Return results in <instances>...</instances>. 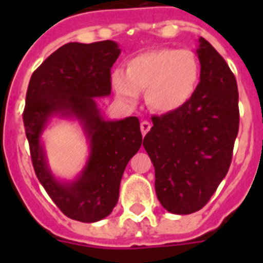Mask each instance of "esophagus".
<instances>
[{"mask_svg": "<svg viewBox=\"0 0 263 263\" xmlns=\"http://www.w3.org/2000/svg\"><path fill=\"white\" fill-rule=\"evenodd\" d=\"M150 128H152V124L148 123V121H146V120L140 123V131H142V135L143 136L146 135L148 131H150Z\"/></svg>", "mask_w": 263, "mask_h": 263, "instance_id": "34e87169", "label": "esophagus"}]
</instances>
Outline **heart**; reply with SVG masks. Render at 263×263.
<instances>
[{
    "label": "heart",
    "mask_w": 263,
    "mask_h": 263,
    "mask_svg": "<svg viewBox=\"0 0 263 263\" xmlns=\"http://www.w3.org/2000/svg\"><path fill=\"white\" fill-rule=\"evenodd\" d=\"M199 73V61L191 50L157 49L129 60L127 73L113 72L111 83L124 101L134 102L140 90H146L148 106L161 113H172L192 98Z\"/></svg>",
    "instance_id": "1"
}]
</instances>
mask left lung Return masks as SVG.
<instances>
[{
	"label": "left lung",
	"mask_w": 263,
	"mask_h": 263,
	"mask_svg": "<svg viewBox=\"0 0 263 263\" xmlns=\"http://www.w3.org/2000/svg\"><path fill=\"white\" fill-rule=\"evenodd\" d=\"M200 82L179 110L153 116L143 146L156 171V194L173 214H191L216 192L232 161L239 131L235 75L220 53L199 39Z\"/></svg>",
	"instance_id": "8db88e82"
}]
</instances>
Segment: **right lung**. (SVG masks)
Instances as JSON below:
<instances>
[{"label": "right lung", "instance_id": "1", "mask_svg": "<svg viewBox=\"0 0 263 263\" xmlns=\"http://www.w3.org/2000/svg\"><path fill=\"white\" fill-rule=\"evenodd\" d=\"M119 55V45L113 41L69 42L35 69L27 88L23 121L35 175L57 208L82 222L110 214L125 166L142 144L138 117L106 121L95 102L98 97L110 95V68ZM53 115L76 117L90 142L88 164L71 183L52 176L40 142Z\"/></svg>", "mask_w": 263, "mask_h": 263}]
</instances>
